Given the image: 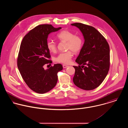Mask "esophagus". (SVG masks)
<instances>
[{"mask_svg": "<svg viewBox=\"0 0 128 128\" xmlns=\"http://www.w3.org/2000/svg\"><path fill=\"white\" fill-rule=\"evenodd\" d=\"M62 66H63L64 68H68V66H67L66 64H63Z\"/></svg>", "mask_w": 128, "mask_h": 128, "instance_id": "obj_1", "label": "esophagus"}]
</instances>
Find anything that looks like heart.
<instances>
[{"mask_svg": "<svg viewBox=\"0 0 128 128\" xmlns=\"http://www.w3.org/2000/svg\"><path fill=\"white\" fill-rule=\"evenodd\" d=\"M56 37L60 41L66 42V48L70 49L73 52H79L83 46V39L82 37L75 36V34L67 30H64L58 33ZM47 47L49 51L52 53H55L56 50V46L55 42L49 40L47 43ZM73 53L69 50L66 52L60 53L56 58V61L59 63L68 64L71 62Z\"/></svg>", "mask_w": 128, "mask_h": 128, "instance_id": "1", "label": "heart"}]
</instances>
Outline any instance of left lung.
<instances>
[{
    "mask_svg": "<svg viewBox=\"0 0 128 128\" xmlns=\"http://www.w3.org/2000/svg\"><path fill=\"white\" fill-rule=\"evenodd\" d=\"M71 25L80 30L84 39L82 48L75 60L79 66H73L75 70L73 83L83 90L94 89L103 82L109 71L108 43L92 26L78 22Z\"/></svg>",
    "mask_w": 128,
    "mask_h": 128,
    "instance_id": "1",
    "label": "left lung"
}]
</instances>
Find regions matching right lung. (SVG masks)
<instances>
[{"label": "right lung", "mask_w": 128, "mask_h": 128, "mask_svg": "<svg viewBox=\"0 0 128 128\" xmlns=\"http://www.w3.org/2000/svg\"><path fill=\"white\" fill-rule=\"evenodd\" d=\"M62 28L51 24H41L30 30L23 38L17 60L18 70L28 87L36 92L44 94L56 85L57 73L62 70L60 64L45 70L46 64L51 63L50 51L47 48L48 35Z\"/></svg>", "instance_id": "1"}]
</instances>
